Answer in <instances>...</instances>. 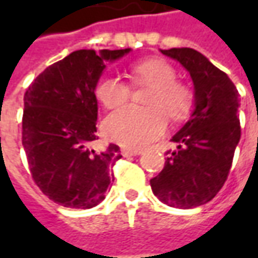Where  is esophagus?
I'll return each mask as SVG.
<instances>
[{"label":"esophagus","mask_w":258,"mask_h":258,"mask_svg":"<svg viewBox=\"0 0 258 258\" xmlns=\"http://www.w3.org/2000/svg\"><path fill=\"white\" fill-rule=\"evenodd\" d=\"M120 154L123 155V156H135V155L142 154V151L141 149H127V148H123L120 151Z\"/></svg>","instance_id":"34e87169"}]
</instances>
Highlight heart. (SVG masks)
<instances>
[{"label":"heart","mask_w":258,"mask_h":258,"mask_svg":"<svg viewBox=\"0 0 258 258\" xmlns=\"http://www.w3.org/2000/svg\"><path fill=\"white\" fill-rule=\"evenodd\" d=\"M129 76L135 85L149 86L146 104L138 109L127 106L109 114L104 120V132L117 144L127 148H141L164 134L165 114L179 122L185 119L194 104L189 87L176 82V72L162 58H148L129 67ZM129 86L119 79L106 76L96 85V97L107 109H116L127 102Z\"/></svg>","instance_id":"heart-1"}]
</instances>
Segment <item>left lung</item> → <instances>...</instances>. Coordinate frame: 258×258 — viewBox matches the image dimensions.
<instances>
[{"mask_svg": "<svg viewBox=\"0 0 258 258\" xmlns=\"http://www.w3.org/2000/svg\"><path fill=\"white\" fill-rule=\"evenodd\" d=\"M189 73L194 110L173 135L164 169L151 179L155 197L173 208L189 210L211 201L223 188L241 129L238 92L230 77L200 51L182 47L161 50Z\"/></svg>", "mask_w": 258, "mask_h": 258, "instance_id": "left-lung-1", "label": "left lung"}]
</instances>
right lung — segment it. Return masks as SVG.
<instances>
[{"label":"right lung","mask_w":258,"mask_h":258,"mask_svg":"<svg viewBox=\"0 0 258 258\" xmlns=\"http://www.w3.org/2000/svg\"><path fill=\"white\" fill-rule=\"evenodd\" d=\"M132 50H77L48 66L24 94L23 146L30 171L43 192L67 208H93L104 200L122 158L119 146L96 151V85L106 63Z\"/></svg>","instance_id":"right-lung-1"}]
</instances>
